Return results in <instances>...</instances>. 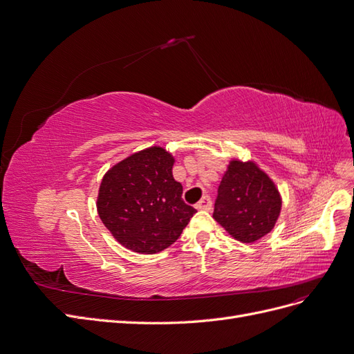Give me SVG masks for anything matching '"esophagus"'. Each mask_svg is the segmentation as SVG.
Masks as SVG:
<instances>
[{"label": "esophagus", "instance_id": "34e87169", "mask_svg": "<svg viewBox=\"0 0 354 354\" xmlns=\"http://www.w3.org/2000/svg\"><path fill=\"white\" fill-rule=\"evenodd\" d=\"M212 207H213V203H212V198H210V197H204V198L197 204L198 210H205V212L212 210Z\"/></svg>", "mask_w": 354, "mask_h": 354}]
</instances>
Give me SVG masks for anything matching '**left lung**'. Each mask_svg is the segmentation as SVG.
I'll list each match as a JSON object with an SVG mask.
<instances>
[{
    "label": "left lung",
    "instance_id": "8db88e82",
    "mask_svg": "<svg viewBox=\"0 0 354 354\" xmlns=\"http://www.w3.org/2000/svg\"><path fill=\"white\" fill-rule=\"evenodd\" d=\"M281 210L280 192L254 162L232 160L221 179L213 217L232 236L251 243L270 233Z\"/></svg>",
    "mask_w": 354,
    "mask_h": 354
}]
</instances>
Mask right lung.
Returning a JSON list of instances; mask_svg holds the SVG:
<instances>
[{
	"label": "right lung",
	"instance_id": "obj_1",
	"mask_svg": "<svg viewBox=\"0 0 354 354\" xmlns=\"http://www.w3.org/2000/svg\"><path fill=\"white\" fill-rule=\"evenodd\" d=\"M175 159L162 147L131 154L103 176L97 213L113 238L138 254H156L176 242L197 213L182 200Z\"/></svg>",
	"mask_w": 354,
	"mask_h": 354
}]
</instances>
